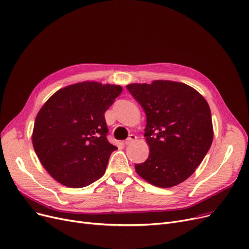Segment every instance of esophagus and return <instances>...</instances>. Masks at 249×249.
Here are the masks:
<instances>
[{
	"mask_svg": "<svg viewBox=\"0 0 249 249\" xmlns=\"http://www.w3.org/2000/svg\"><path fill=\"white\" fill-rule=\"evenodd\" d=\"M136 135H134V134H131V135H129V137L125 140V144L126 145H128V144H130V143H132L133 142H135L136 140Z\"/></svg>",
	"mask_w": 249,
	"mask_h": 249,
	"instance_id": "obj_1",
	"label": "esophagus"
}]
</instances>
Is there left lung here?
I'll list each match as a JSON object with an SVG mask.
<instances>
[{
	"label": "left lung",
	"instance_id": "8db88e82",
	"mask_svg": "<svg viewBox=\"0 0 249 249\" xmlns=\"http://www.w3.org/2000/svg\"><path fill=\"white\" fill-rule=\"evenodd\" d=\"M146 115L149 155L136 164L150 184L169 188L190 177L212 145L213 130L208 102L189 85L168 80L126 86Z\"/></svg>",
	"mask_w": 249,
	"mask_h": 249
}]
</instances>
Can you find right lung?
Segmentation results:
<instances>
[{
  "instance_id": "right-lung-1",
  "label": "right lung",
  "mask_w": 249,
  "mask_h": 249,
  "mask_svg": "<svg viewBox=\"0 0 249 249\" xmlns=\"http://www.w3.org/2000/svg\"><path fill=\"white\" fill-rule=\"evenodd\" d=\"M120 85L85 81L53 93L39 110L32 144L41 165L61 184L80 188L100 179L117 149L107 142L105 113Z\"/></svg>"
}]
</instances>
